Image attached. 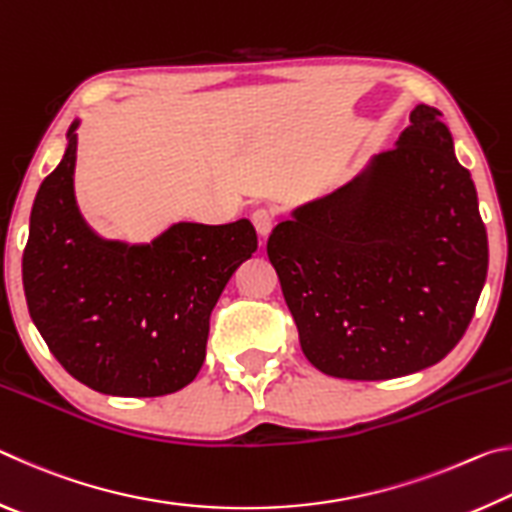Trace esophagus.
<instances>
[{
  "label": "esophagus",
  "instance_id": "obj_1",
  "mask_svg": "<svg viewBox=\"0 0 512 512\" xmlns=\"http://www.w3.org/2000/svg\"><path fill=\"white\" fill-rule=\"evenodd\" d=\"M253 225H255L257 235L266 239L268 235H271V230L275 225V214L271 210H264V207H259V210L253 212Z\"/></svg>",
  "mask_w": 512,
  "mask_h": 512
}]
</instances>
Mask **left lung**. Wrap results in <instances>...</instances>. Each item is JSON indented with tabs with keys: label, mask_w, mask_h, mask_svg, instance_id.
<instances>
[{
	"label": "left lung",
	"mask_w": 512,
	"mask_h": 512,
	"mask_svg": "<svg viewBox=\"0 0 512 512\" xmlns=\"http://www.w3.org/2000/svg\"><path fill=\"white\" fill-rule=\"evenodd\" d=\"M266 253L325 375L393 379L447 357L479 302L488 235L440 110L415 106L395 149L293 207Z\"/></svg>",
	"instance_id": "1"
}]
</instances>
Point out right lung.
Instances as JSON below:
<instances>
[{
    "label": "right lung",
    "mask_w": 512,
    "mask_h": 512,
    "mask_svg": "<svg viewBox=\"0 0 512 512\" xmlns=\"http://www.w3.org/2000/svg\"><path fill=\"white\" fill-rule=\"evenodd\" d=\"M31 207L22 282L33 325L69 375L117 397L176 393L205 361L210 314L257 250L253 223H171L144 244L106 239L74 194L79 135Z\"/></svg>",
    "instance_id": "1"
}]
</instances>
